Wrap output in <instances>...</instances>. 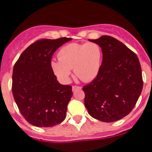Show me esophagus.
<instances>
[{
    "instance_id": "34e87169",
    "label": "esophagus",
    "mask_w": 152,
    "mask_h": 152,
    "mask_svg": "<svg viewBox=\"0 0 152 152\" xmlns=\"http://www.w3.org/2000/svg\"><path fill=\"white\" fill-rule=\"evenodd\" d=\"M81 89V87L80 86H77V85H73L72 86V91H77V90H80Z\"/></svg>"
}]
</instances>
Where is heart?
Masks as SVG:
<instances>
[{"mask_svg":"<svg viewBox=\"0 0 152 152\" xmlns=\"http://www.w3.org/2000/svg\"><path fill=\"white\" fill-rule=\"evenodd\" d=\"M58 61H52L51 66L54 73L62 81L69 80L71 71L84 82L96 77L100 71L102 49L96 42L70 43L64 45L58 53Z\"/></svg>","mask_w":152,"mask_h":152,"instance_id":"b5f03b06","label":"heart"}]
</instances>
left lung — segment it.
<instances>
[{
	"label": "left lung",
	"mask_w": 152,
	"mask_h": 152,
	"mask_svg": "<svg viewBox=\"0 0 152 152\" xmlns=\"http://www.w3.org/2000/svg\"><path fill=\"white\" fill-rule=\"evenodd\" d=\"M89 40L100 46L103 61L96 77L83 87L84 106L94 119L117 121L131 112L142 93L140 62L135 52L112 36Z\"/></svg>",
	"instance_id": "1"
}]
</instances>
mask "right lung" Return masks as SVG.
Returning <instances> with one entry per match:
<instances>
[{"label":"right lung","mask_w":152,"mask_h":152,"mask_svg":"<svg viewBox=\"0 0 152 152\" xmlns=\"http://www.w3.org/2000/svg\"><path fill=\"white\" fill-rule=\"evenodd\" d=\"M71 39L37 40L22 52L13 66V98L24 119L33 126L52 127L66 117L72 87L58 83L51 59L57 49Z\"/></svg>","instance_id":"right-lung-1"}]
</instances>
